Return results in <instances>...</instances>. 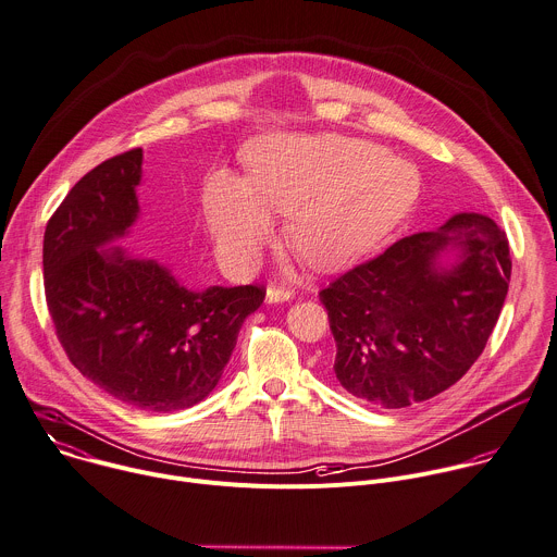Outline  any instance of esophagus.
<instances>
[{
  "label": "esophagus",
  "instance_id": "obj_1",
  "mask_svg": "<svg viewBox=\"0 0 557 557\" xmlns=\"http://www.w3.org/2000/svg\"><path fill=\"white\" fill-rule=\"evenodd\" d=\"M293 299V290L284 288V286H269L267 290V304H282V301H290Z\"/></svg>",
  "mask_w": 557,
  "mask_h": 557
}]
</instances>
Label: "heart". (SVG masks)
I'll return each mask as SVG.
<instances>
[{"mask_svg":"<svg viewBox=\"0 0 557 557\" xmlns=\"http://www.w3.org/2000/svg\"><path fill=\"white\" fill-rule=\"evenodd\" d=\"M245 181L216 172L203 216L223 262L256 267L273 236L269 212L286 216L284 243L317 271L356 264L387 240L418 203L413 163L338 133H273L245 150Z\"/></svg>","mask_w":557,"mask_h":557,"instance_id":"b5f03b06","label":"heart"}]
</instances>
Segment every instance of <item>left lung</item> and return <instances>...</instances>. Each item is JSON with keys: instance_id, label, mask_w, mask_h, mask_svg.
<instances>
[{"instance_id": "obj_1", "label": "left lung", "mask_w": 557, "mask_h": 557, "mask_svg": "<svg viewBox=\"0 0 557 557\" xmlns=\"http://www.w3.org/2000/svg\"><path fill=\"white\" fill-rule=\"evenodd\" d=\"M509 275L505 232L476 212L347 271L319 293L336 341V381L385 409L446 392L481 356Z\"/></svg>"}]
</instances>
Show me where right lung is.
<instances>
[{"label": "right lung", "mask_w": 557, "mask_h": 557, "mask_svg": "<svg viewBox=\"0 0 557 557\" xmlns=\"http://www.w3.org/2000/svg\"><path fill=\"white\" fill-rule=\"evenodd\" d=\"M141 148L87 172L46 227L48 308L70 360L120 403L168 413L223 379L258 286H183L170 267L117 247L139 219Z\"/></svg>", "instance_id": "right-lung-1"}]
</instances>
